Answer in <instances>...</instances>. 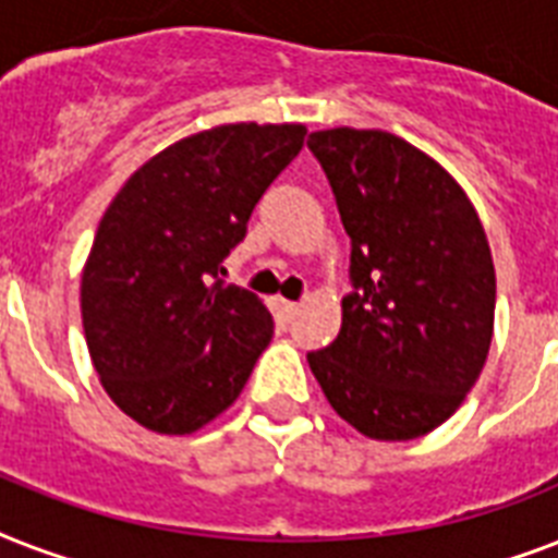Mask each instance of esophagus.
<instances>
[{"mask_svg":"<svg viewBox=\"0 0 558 558\" xmlns=\"http://www.w3.org/2000/svg\"><path fill=\"white\" fill-rule=\"evenodd\" d=\"M275 304H278V310L283 318H295L298 310H301V304H295V301H287V298H278Z\"/></svg>","mask_w":558,"mask_h":558,"instance_id":"esophagus-1","label":"esophagus"}]
</instances>
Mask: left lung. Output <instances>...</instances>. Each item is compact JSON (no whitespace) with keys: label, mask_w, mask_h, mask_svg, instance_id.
I'll return each instance as SVG.
<instances>
[{"label":"left lung","mask_w":558,"mask_h":558,"mask_svg":"<svg viewBox=\"0 0 558 558\" xmlns=\"http://www.w3.org/2000/svg\"><path fill=\"white\" fill-rule=\"evenodd\" d=\"M348 231L353 292L332 344L306 353L332 411L371 440L442 425L489 356L495 266L475 205L449 170L381 130H318Z\"/></svg>","instance_id":"1"}]
</instances>
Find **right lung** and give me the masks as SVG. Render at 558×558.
Masks as SVG:
<instances>
[{
    "mask_svg": "<svg viewBox=\"0 0 558 558\" xmlns=\"http://www.w3.org/2000/svg\"><path fill=\"white\" fill-rule=\"evenodd\" d=\"M304 124H219L147 159L109 202L81 275L92 365L156 434H193L234 405L275 322L217 278L254 205L304 147Z\"/></svg>",
    "mask_w": 558,
    "mask_h": 558,
    "instance_id": "1",
    "label": "right lung"
}]
</instances>
